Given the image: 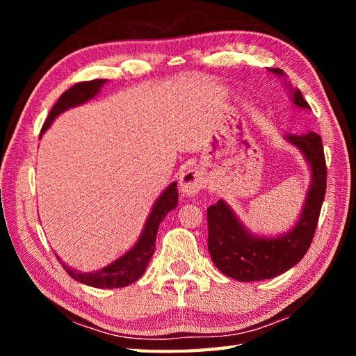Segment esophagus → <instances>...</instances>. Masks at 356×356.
<instances>
[{"label": "esophagus", "mask_w": 356, "mask_h": 356, "mask_svg": "<svg viewBox=\"0 0 356 356\" xmlns=\"http://www.w3.org/2000/svg\"><path fill=\"white\" fill-rule=\"evenodd\" d=\"M205 177L197 170H188L180 176V190L186 197H194L197 193L205 188Z\"/></svg>", "instance_id": "1"}]
</instances>
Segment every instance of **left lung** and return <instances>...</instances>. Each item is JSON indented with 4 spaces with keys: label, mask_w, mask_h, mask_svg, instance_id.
<instances>
[{
    "label": "left lung",
    "mask_w": 356,
    "mask_h": 356,
    "mask_svg": "<svg viewBox=\"0 0 356 356\" xmlns=\"http://www.w3.org/2000/svg\"><path fill=\"white\" fill-rule=\"evenodd\" d=\"M277 78L284 79L282 69H268ZM287 92L291 101L301 110H309L298 88L289 82ZM286 142L297 147L311 168V185L307 188L303 209L291 231L277 237L257 236L240 222V218L225 200H218L208 208V251L217 269L226 277L238 282H260L284 274L295 266L312 243L318 223L321 205L326 194V159L320 134H287Z\"/></svg>",
    "instance_id": "8db88e82"
}]
</instances>
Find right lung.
<instances>
[{"label":"right lung","mask_w":356,"mask_h":356,"mask_svg":"<svg viewBox=\"0 0 356 356\" xmlns=\"http://www.w3.org/2000/svg\"><path fill=\"white\" fill-rule=\"evenodd\" d=\"M107 82V79H95V81H86V82H78L72 88L67 90L59 97L58 102L53 105L47 119L42 125L41 136L45 133V130L51 125L53 120H55L61 113L67 111L69 108L78 107L88 102L90 99L99 93L102 86ZM40 136V138H41ZM179 193H177V182H172L171 185L166 186V190L159 195V199L151 208V213L148 214V218L145 225H143L142 234L139 236V240L136 241V245L130 249V251L125 252L122 257H119L116 261L110 263L108 266H105L96 272H81L73 269L67 264H63V268L67 270L73 280L76 282L92 286V287H99V289H113V287H125L131 284L143 275L151 257L154 254V246H156V236L159 225L165 218V216L177 207ZM59 260V257H58Z\"/></svg>","instance_id":"1"}]
</instances>
